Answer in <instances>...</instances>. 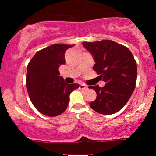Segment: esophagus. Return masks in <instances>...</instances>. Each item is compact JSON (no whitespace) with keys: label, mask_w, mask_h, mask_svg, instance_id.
<instances>
[{"label":"esophagus","mask_w":156,"mask_h":156,"mask_svg":"<svg viewBox=\"0 0 156 156\" xmlns=\"http://www.w3.org/2000/svg\"><path fill=\"white\" fill-rule=\"evenodd\" d=\"M79 89H81V90H87V89H88V87H87V86L85 85V84L82 83V84H80V85Z\"/></svg>","instance_id":"obj_1"}]
</instances>
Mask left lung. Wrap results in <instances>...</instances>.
<instances>
[{"label":"left lung","instance_id":"obj_1","mask_svg":"<svg viewBox=\"0 0 156 156\" xmlns=\"http://www.w3.org/2000/svg\"><path fill=\"white\" fill-rule=\"evenodd\" d=\"M92 54L93 69L105 82L103 87L92 86L97 98L90 107L101 114H113L119 112L129 101L136 87V62L128 48L112 40L82 42Z\"/></svg>","mask_w":156,"mask_h":156}]
</instances>
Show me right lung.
<instances>
[{
	"label": "right lung",
	"mask_w": 156,
	"mask_h": 156,
	"mask_svg": "<svg viewBox=\"0 0 156 156\" xmlns=\"http://www.w3.org/2000/svg\"><path fill=\"white\" fill-rule=\"evenodd\" d=\"M74 44H55L37 52L27 67L26 88L31 103L48 117L60 115L67 108L69 94L79 84H68L59 76L64 54Z\"/></svg>",
	"instance_id": "add662e5"
}]
</instances>
